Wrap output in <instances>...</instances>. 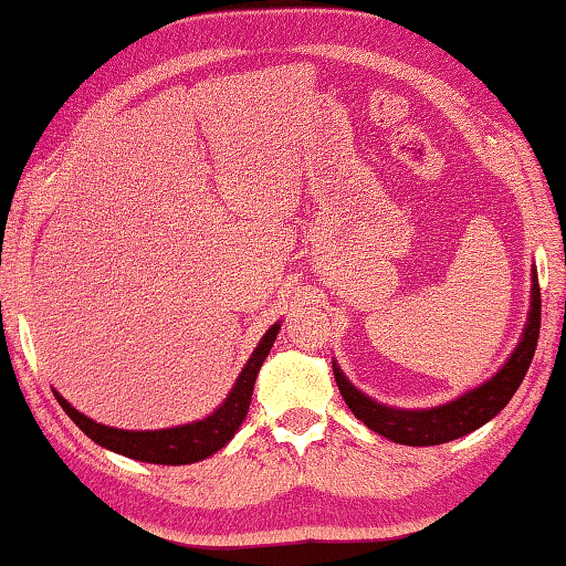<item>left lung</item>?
<instances>
[{
	"label": "left lung",
	"instance_id": "left-lung-1",
	"mask_svg": "<svg viewBox=\"0 0 566 566\" xmlns=\"http://www.w3.org/2000/svg\"><path fill=\"white\" fill-rule=\"evenodd\" d=\"M539 319H542V296L539 284H536V272L532 270V294H530V312H526V324L522 337L516 342L514 352L506 357L494 375L482 381V385L464 391L452 401H444L439 407L427 409H399L381 405L357 389L344 377L339 364L332 359L334 379L342 391L344 401L352 409V415L364 421L371 432L391 439L397 444L407 447H434L452 442V439L474 432L486 421L494 419L500 411L510 405L514 391L520 389L522 379L530 369L536 339H539Z\"/></svg>",
	"mask_w": 566,
	"mask_h": 566
}]
</instances>
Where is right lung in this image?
<instances>
[{"label": "right lung", "mask_w": 566, "mask_h": 566, "mask_svg": "<svg viewBox=\"0 0 566 566\" xmlns=\"http://www.w3.org/2000/svg\"><path fill=\"white\" fill-rule=\"evenodd\" d=\"M280 329H282V322H274L272 327L264 332V337L254 347L252 357L247 359L244 369L239 371L234 387L222 405H219L212 415H207L205 419L189 421V424L167 427V429H147V432L107 427L90 419L87 415H82L80 409H74L56 389L52 391L56 401L62 405V409L66 411V417H70L74 424L92 439V442L109 449V452H117L122 457L137 459V462H147V464H171V467L195 464V462H202L207 457H212L222 447H227L232 442V437L239 432V427H242V421L249 411V401H252L256 375H260L262 364L266 359V354H270Z\"/></svg>", "instance_id": "1"}]
</instances>
